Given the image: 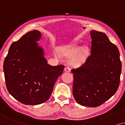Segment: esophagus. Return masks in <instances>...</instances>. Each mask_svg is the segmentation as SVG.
Segmentation results:
<instances>
[{
	"label": "esophagus",
	"mask_w": 125,
	"mask_h": 125,
	"mask_svg": "<svg viewBox=\"0 0 125 125\" xmlns=\"http://www.w3.org/2000/svg\"><path fill=\"white\" fill-rule=\"evenodd\" d=\"M70 67H66L65 69H64V70H65V71H66V72H70Z\"/></svg>",
	"instance_id": "esophagus-1"
}]
</instances>
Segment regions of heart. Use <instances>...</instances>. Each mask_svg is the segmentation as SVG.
Returning <instances> with one entry per match:
<instances>
[{
	"instance_id": "heart-1",
	"label": "heart",
	"mask_w": 125,
	"mask_h": 125,
	"mask_svg": "<svg viewBox=\"0 0 125 125\" xmlns=\"http://www.w3.org/2000/svg\"><path fill=\"white\" fill-rule=\"evenodd\" d=\"M78 47L75 44L63 46L60 48L59 52L61 55L71 56L70 62L73 65H80L85 62L87 58V52L84 50L78 51ZM56 58L59 57V55L55 53Z\"/></svg>"
}]
</instances>
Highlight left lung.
Listing matches in <instances>:
<instances>
[{"instance_id":"left-lung-1","label":"left lung","mask_w":125,"mask_h":125,"mask_svg":"<svg viewBox=\"0 0 125 125\" xmlns=\"http://www.w3.org/2000/svg\"><path fill=\"white\" fill-rule=\"evenodd\" d=\"M91 54L84 64L71 70L73 94L78 104L95 107L110 98L118 89L122 64L117 46L104 32H90Z\"/></svg>"}]
</instances>
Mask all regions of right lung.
<instances>
[{
	"label": "right lung",
	"instance_id": "1",
	"mask_svg": "<svg viewBox=\"0 0 125 125\" xmlns=\"http://www.w3.org/2000/svg\"><path fill=\"white\" fill-rule=\"evenodd\" d=\"M41 33L33 30L12 43L3 63L7 89L24 104L36 105L50 98L64 66L47 64L44 51L36 42Z\"/></svg>",
	"mask_w": 125,
	"mask_h": 125
}]
</instances>
